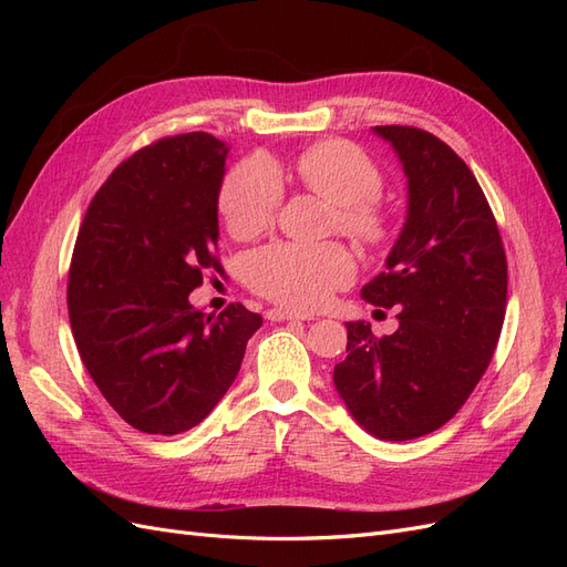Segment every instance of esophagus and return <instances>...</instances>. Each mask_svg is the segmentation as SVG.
Returning <instances> with one entry per match:
<instances>
[{
	"instance_id": "1",
	"label": "esophagus",
	"mask_w": 567,
	"mask_h": 567,
	"mask_svg": "<svg viewBox=\"0 0 567 567\" xmlns=\"http://www.w3.org/2000/svg\"><path fill=\"white\" fill-rule=\"evenodd\" d=\"M269 321H310L315 319L312 315H302L293 310H281V307H274V310H267Z\"/></svg>"
}]
</instances>
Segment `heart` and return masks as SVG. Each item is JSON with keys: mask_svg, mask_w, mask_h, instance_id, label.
<instances>
[{"mask_svg": "<svg viewBox=\"0 0 567 567\" xmlns=\"http://www.w3.org/2000/svg\"><path fill=\"white\" fill-rule=\"evenodd\" d=\"M296 177L326 200L336 203L338 227L373 244L385 234L379 205L383 169L357 144L333 140L315 144L293 161ZM284 184L269 161L250 158L236 165L221 186L219 210L227 229L248 238L277 215ZM248 284L257 293L296 310H312L354 277V260L340 244H271L248 255Z\"/></svg>", "mask_w": 567, "mask_h": 567, "instance_id": "1", "label": "heart"}]
</instances>
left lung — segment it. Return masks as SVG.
I'll return each instance as SVG.
<instances>
[{"label":"left lung","mask_w":567,"mask_h":567,"mask_svg":"<svg viewBox=\"0 0 567 567\" xmlns=\"http://www.w3.org/2000/svg\"><path fill=\"white\" fill-rule=\"evenodd\" d=\"M373 132L398 153L409 208L385 271L362 298L398 307L400 329L375 338L367 321H348L333 383L367 433L402 442L442 427L483 379L504 326L508 267L471 167L425 130Z\"/></svg>","instance_id":"obj_1"}]
</instances>
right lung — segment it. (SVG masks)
I'll return each mask as SVG.
<instances>
[{
  "instance_id": "obj_1",
  "label": "right lung",
  "mask_w": 567,
  "mask_h": 567,
  "mask_svg": "<svg viewBox=\"0 0 567 567\" xmlns=\"http://www.w3.org/2000/svg\"><path fill=\"white\" fill-rule=\"evenodd\" d=\"M229 148L165 136L120 163L92 198L68 274L84 369L117 416L179 435L225 398L262 317L241 302L203 315L188 293L217 260V198Z\"/></svg>"
}]
</instances>
